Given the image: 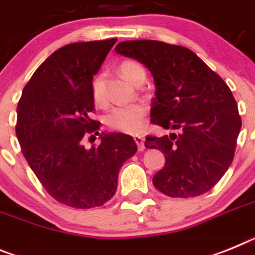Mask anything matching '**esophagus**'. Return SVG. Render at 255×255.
Segmentation results:
<instances>
[{"instance_id": "1", "label": "esophagus", "mask_w": 255, "mask_h": 255, "mask_svg": "<svg viewBox=\"0 0 255 255\" xmlns=\"http://www.w3.org/2000/svg\"><path fill=\"white\" fill-rule=\"evenodd\" d=\"M134 140H135L136 145H138L139 151H143L144 149V138L140 135H135L134 136Z\"/></svg>"}]
</instances>
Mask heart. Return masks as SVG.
I'll return each instance as SVG.
<instances>
[{"instance_id":"b5f03b06","label":"heart","mask_w":255,"mask_h":255,"mask_svg":"<svg viewBox=\"0 0 255 255\" xmlns=\"http://www.w3.org/2000/svg\"><path fill=\"white\" fill-rule=\"evenodd\" d=\"M120 71L126 80L135 84L139 78H145V69L138 62L125 60L120 65ZM93 98L97 103L104 99L103 76L98 75L93 80ZM147 110L143 104H129V106L113 107L104 117V124L116 131L125 134H136L144 128Z\"/></svg>"}]
</instances>
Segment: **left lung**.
I'll return each mask as SVG.
<instances>
[{"mask_svg":"<svg viewBox=\"0 0 255 255\" xmlns=\"http://www.w3.org/2000/svg\"><path fill=\"white\" fill-rule=\"evenodd\" d=\"M115 50L151 71L156 85L151 123L175 130L169 136L145 138V148L160 149L165 156L153 186L182 199L212 190L234 160L241 129L227 84L184 46L135 40L124 41Z\"/></svg>","mask_w":255,"mask_h":255,"instance_id":"8db88e82","label":"left lung"}]
</instances>
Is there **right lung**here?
<instances>
[{
	"label": "right lung",
	"instance_id": "1",
	"mask_svg": "<svg viewBox=\"0 0 255 255\" xmlns=\"http://www.w3.org/2000/svg\"><path fill=\"white\" fill-rule=\"evenodd\" d=\"M116 41L75 42L54 51L18 103L15 132L23 156L47 193L71 208H97L112 199L120 169L138 149L121 132H103L90 149L82 144L85 135L99 134L101 123L90 119L93 76Z\"/></svg>",
	"mask_w": 255,
	"mask_h": 255
}]
</instances>
